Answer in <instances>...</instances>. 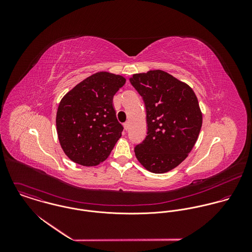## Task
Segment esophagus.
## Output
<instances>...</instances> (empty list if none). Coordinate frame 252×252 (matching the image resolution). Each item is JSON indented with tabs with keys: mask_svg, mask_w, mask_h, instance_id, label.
Listing matches in <instances>:
<instances>
[{
	"mask_svg": "<svg viewBox=\"0 0 252 252\" xmlns=\"http://www.w3.org/2000/svg\"><path fill=\"white\" fill-rule=\"evenodd\" d=\"M123 127H124V129L127 131V130L129 129V123H128V122H125V123L123 124Z\"/></svg>",
	"mask_w": 252,
	"mask_h": 252,
	"instance_id": "1",
	"label": "esophagus"
}]
</instances>
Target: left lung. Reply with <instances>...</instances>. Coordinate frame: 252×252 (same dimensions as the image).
I'll return each instance as SVG.
<instances>
[{"mask_svg": "<svg viewBox=\"0 0 252 252\" xmlns=\"http://www.w3.org/2000/svg\"><path fill=\"white\" fill-rule=\"evenodd\" d=\"M130 82L144 99L147 136L135 147L138 161L154 174H164L188 156L203 124L193 89L162 70L135 73Z\"/></svg>", "mask_w": 252, "mask_h": 252, "instance_id": "obj_1", "label": "left lung"}]
</instances>
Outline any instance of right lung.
I'll list each match as a JSON object with an SVG mask.
<instances>
[{"label": "right lung", "instance_id": "obj_1", "mask_svg": "<svg viewBox=\"0 0 252 252\" xmlns=\"http://www.w3.org/2000/svg\"><path fill=\"white\" fill-rule=\"evenodd\" d=\"M125 82L120 74L96 72L76 84L60 101L56 114L58 140L72 162L93 167L107 160L122 136L113 96Z\"/></svg>", "mask_w": 252, "mask_h": 252}]
</instances>
